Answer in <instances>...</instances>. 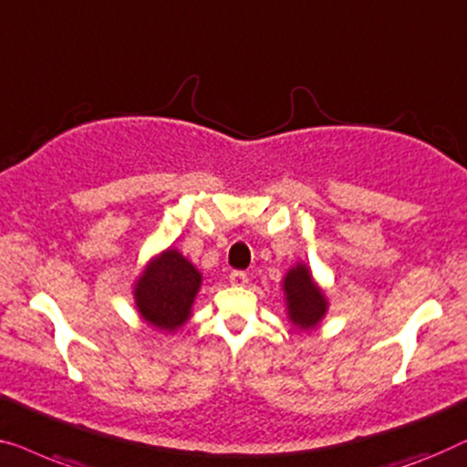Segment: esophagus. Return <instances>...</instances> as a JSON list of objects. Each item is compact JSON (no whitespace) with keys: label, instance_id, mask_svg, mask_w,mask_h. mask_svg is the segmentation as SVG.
I'll list each match as a JSON object with an SVG mask.
<instances>
[{"label":"esophagus","instance_id":"1","mask_svg":"<svg viewBox=\"0 0 467 467\" xmlns=\"http://www.w3.org/2000/svg\"><path fill=\"white\" fill-rule=\"evenodd\" d=\"M231 284L233 285H245L247 284V273H243V271H233L231 273Z\"/></svg>","mask_w":467,"mask_h":467}]
</instances>
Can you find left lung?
I'll use <instances>...</instances> for the list:
<instances>
[{"mask_svg": "<svg viewBox=\"0 0 467 467\" xmlns=\"http://www.w3.org/2000/svg\"><path fill=\"white\" fill-rule=\"evenodd\" d=\"M284 292L292 324L300 330H313L326 315L327 302L319 287L315 285L311 271L305 265L294 266L284 279Z\"/></svg>", "mask_w": 467, "mask_h": 467, "instance_id": "obj_1", "label": "left lung"}]
</instances>
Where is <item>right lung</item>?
<instances>
[{
    "label": "right lung",
    "mask_w": 467,
    "mask_h": 467,
    "mask_svg": "<svg viewBox=\"0 0 467 467\" xmlns=\"http://www.w3.org/2000/svg\"><path fill=\"white\" fill-rule=\"evenodd\" d=\"M201 273L177 249H167L150 262L135 284V305L141 317L161 330L186 324L201 287Z\"/></svg>",
    "instance_id": "1"
}]
</instances>
